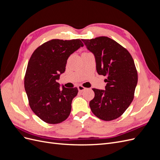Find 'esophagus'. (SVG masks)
<instances>
[{"mask_svg":"<svg viewBox=\"0 0 160 160\" xmlns=\"http://www.w3.org/2000/svg\"><path fill=\"white\" fill-rule=\"evenodd\" d=\"M77 88H78V90H79V92L83 91L85 89V88H84V87H83L82 85H79L78 87H77Z\"/></svg>","mask_w":160,"mask_h":160,"instance_id":"1","label":"esophagus"}]
</instances>
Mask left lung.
Segmentation results:
<instances>
[{"label": "left lung", "mask_w": 160, "mask_h": 160, "mask_svg": "<svg viewBox=\"0 0 160 160\" xmlns=\"http://www.w3.org/2000/svg\"><path fill=\"white\" fill-rule=\"evenodd\" d=\"M93 53L99 75L107 76L105 90L93 89L95 97L89 106L93 113L104 121L119 118L134 98L138 71L129 51L108 37L82 39Z\"/></svg>", "instance_id": "obj_1"}]
</instances>
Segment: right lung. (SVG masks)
<instances>
[{
	"instance_id": "1",
	"label": "right lung",
	"mask_w": 160,
	"mask_h": 160,
	"mask_svg": "<svg viewBox=\"0 0 160 160\" xmlns=\"http://www.w3.org/2000/svg\"><path fill=\"white\" fill-rule=\"evenodd\" d=\"M81 47L80 39H52L33 52L25 76V89L30 108L43 122L59 123L70 115L77 88H66L57 83L65 71L69 57Z\"/></svg>"
}]
</instances>
